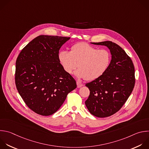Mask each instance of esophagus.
Returning a JSON list of instances; mask_svg holds the SVG:
<instances>
[{
	"label": "esophagus",
	"instance_id": "1",
	"mask_svg": "<svg viewBox=\"0 0 149 149\" xmlns=\"http://www.w3.org/2000/svg\"><path fill=\"white\" fill-rule=\"evenodd\" d=\"M77 87L78 88H80V87H81L83 85V84L81 82H79V81L77 82Z\"/></svg>",
	"mask_w": 149,
	"mask_h": 149
}]
</instances>
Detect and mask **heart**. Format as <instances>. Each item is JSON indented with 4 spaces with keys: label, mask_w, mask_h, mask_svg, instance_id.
<instances>
[{
    "label": "heart",
    "mask_w": 149,
    "mask_h": 149,
    "mask_svg": "<svg viewBox=\"0 0 149 149\" xmlns=\"http://www.w3.org/2000/svg\"><path fill=\"white\" fill-rule=\"evenodd\" d=\"M58 60L67 73L72 74L78 67L75 74L78 78L92 81L107 71L111 64V54L107 49H100L85 42H80L71 46L70 52H60Z\"/></svg>",
    "instance_id": "heart-1"
}]
</instances>
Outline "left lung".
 <instances>
[{"instance_id":"left-lung-1","label":"left lung","mask_w":149,"mask_h":149,"mask_svg":"<svg viewBox=\"0 0 149 149\" xmlns=\"http://www.w3.org/2000/svg\"><path fill=\"white\" fill-rule=\"evenodd\" d=\"M92 44L107 46L112 60L102 76L85 84L90 93L85 103L92 115L106 118L119 111L130 95L135 84L134 67L131 58L117 44L111 41Z\"/></svg>"}]
</instances>
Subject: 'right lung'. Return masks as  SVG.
<instances>
[{"label":"right lung","mask_w":149,"mask_h":149,"mask_svg":"<svg viewBox=\"0 0 149 149\" xmlns=\"http://www.w3.org/2000/svg\"><path fill=\"white\" fill-rule=\"evenodd\" d=\"M70 37L41 35L20 53L16 62L15 83L26 105L35 113L52 115L77 88L76 81L58 60L61 47Z\"/></svg>","instance_id":"obj_1"}]
</instances>
